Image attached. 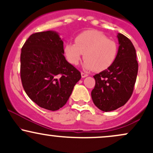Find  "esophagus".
<instances>
[{
	"label": "esophagus",
	"instance_id": "obj_1",
	"mask_svg": "<svg viewBox=\"0 0 153 153\" xmlns=\"http://www.w3.org/2000/svg\"><path fill=\"white\" fill-rule=\"evenodd\" d=\"M88 74H86V73H81V76H82V78H85V77H87L88 76Z\"/></svg>",
	"mask_w": 153,
	"mask_h": 153
}]
</instances>
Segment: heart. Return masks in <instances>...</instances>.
<instances>
[{"instance_id":"b5f03b06","label":"heart","mask_w":153,"mask_h":153,"mask_svg":"<svg viewBox=\"0 0 153 153\" xmlns=\"http://www.w3.org/2000/svg\"><path fill=\"white\" fill-rule=\"evenodd\" d=\"M64 53L68 62L73 65H78L84 54L83 68L85 70L102 72L115 62L118 46L100 31L89 30L78 34L75 39V44L66 43Z\"/></svg>"}]
</instances>
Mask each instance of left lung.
<instances>
[{
  "mask_svg": "<svg viewBox=\"0 0 153 153\" xmlns=\"http://www.w3.org/2000/svg\"><path fill=\"white\" fill-rule=\"evenodd\" d=\"M119 49L114 64L106 71L95 75L96 85L91 97L103 111H111L124 106L130 99L138 72L136 50L130 40L117 34Z\"/></svg>",
  "mask_w": 153,
  "mask_h": 153,
  "instance_id": "obj_1",
  "label": "left lung"
}]
</instances>
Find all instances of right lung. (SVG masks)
<instances>
[{
	"label": "right lung",
	"instance_id": "obj_1",
	"mask_svg": "<svg viewBox=\"0 0 153 153\" xmlns=\"http://www.w3.org/2000/svg\"><path fill=\"white\" fill-rule=\"evenodd\" d=\"M24 91L39 106L57 111L69 99L81 75L64 56L63 41L54 31L31 34L22 49Z\"/></svg>",
	"mask_w": 153,
	"mask_h": 153
}]
</instances>
